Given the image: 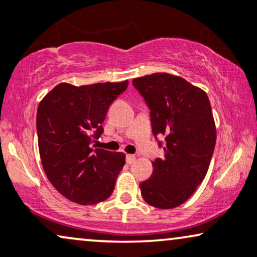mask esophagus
I'll use <instances>...</instances> for the list:
<instances>
[{
  "mask_svg": "<svg viewBox=\"0 0 257 257\" xmlns=\"http://www.w3.org/2000/svg\"><path fill=\"white\" fill-rule=\"evenodd\" d=\"M135 160H136V157H135V155L128 154V155H126V157H125V161H126V164H129V165L134 164Z\"/></svg>",
  "mask_w": 257,
  "mask_h": 257,
  "instance_id": "obj_1",
  "label": "esophagus"
}]
</instances>
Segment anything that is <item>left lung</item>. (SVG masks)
Here are the masks:
<instances>
[{"label": "left lung", "instance_id": "1", "mask_svg": "<svg viewBox=\"0 0 257 257\" xmlns=\"http://www.w3.org/2000/svg\"><path fill=\"white\" fill-rule=\"evenodd\" d=\"M133 85L151 111L152 132L164 149L153 161V175L140 184L149 205L173 209L185 203L205 178L216 145V126L209 97L180 77L154 73Z\"/></svg>", "mask_w": 257, "mask_h": 257}]
</instances>
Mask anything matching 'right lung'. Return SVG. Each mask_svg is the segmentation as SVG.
Listing matches in <instances>:
<instances>
[{
	"label": "right lung",
	"mask_w": 257,
	"mask_h": 257,
	"mask_svg": "<svg viewBox=\"0 0 257 257\" xmlns=\"http://www.w3.org/2000/svg\"><path fill=\"white\" fill-rule=\"evenodd\" d=\"M126 86L128 80L83 86L61 83L39 103L42 167L51 184L71 201L93 205L111 196L125 155L91 145L103 134L106 111Z\"/></svg>",
	"instance_id": "obj_1"
}]
</instances>
